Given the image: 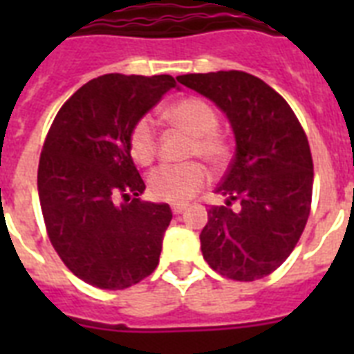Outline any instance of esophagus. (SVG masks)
<instances>
[{
	"label": "esophagus",
	"instance_id": "obj_1",
	"mask_svg": "<svg viewBox=\"0 0 354 354\" xmlns=\"http://www.w3.org/2000/svg\"><path fill=\"white\" fill-rule=\"evenodd\" d=\"M171 209H172V213H174V215H180V213H183V211L187 209V205H185V204H172Z\"/></svg>",
	"mask_w": 354,
	"mask_h": 354
}]
</instances>
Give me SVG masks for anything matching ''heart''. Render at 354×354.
<instances>
[{
    "mask_svg": "<svg viewBox=\"0 0 354 354\" xmlns=\"http://www.w3.org/2000/svg\"><path fill=\"white\" fill-rule=\"evenodd\" d=\"M167 121L178 127L193 141L189 145V156H200L211 165H221L226 158V145L218 138V115L202 99L187 97L167 108ZM130 156L139 165H149L156 156L154 124L149 118L139 119L130 130L128 138ZM207 182V171L198 161L182 165H160L149 174V193L156 200L183 204L193 198Z\"/></svg>",
    "mask_w": 354,
    "mask_h": 354,
    "instance_id": "obj_1",
    "label": "heart"
}]
</instances>
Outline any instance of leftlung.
Segmentation results:
<instances>
[{
	"label": "left lung",
	"mask_w": 354,
	"mask_h": 354,
	"mask_svg": "<svg viewBox=\"0 0 354 354\" xmlns=\"http://www.w3.org/2000/svg\"><path fill=\"white\" fill-rule=\"evenodd\" d=\"M216 104L232 124L235 156L200 233L211 268L235 281L272 274L299 241L313 198L314 167L301 124L283 97L244 71L176 77ZM236 207H232V204Z\"/></svg>",
	"instance_id": "obj_1"
}]
</instances>
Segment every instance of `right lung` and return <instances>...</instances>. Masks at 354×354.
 <instances>
[{"mask_svg":"<svg viewBox=\"0 0 354 354\" xmlns=\"http://www.w3.org/2000/svg\"><path fill=\"white\" fill-rule=\"evenodd\" d=\"M176 86L171 75H102L75 91L49 128L38 165L41 213L64 264L90 285L122 290L160 263L172 211L138 198L145 182L128 138Z\"/></svg>","mask_w":354,"mask_h":354,"instance_id":"1","label":"right lung"}]
</instances>
